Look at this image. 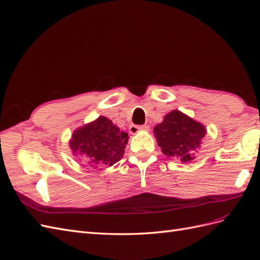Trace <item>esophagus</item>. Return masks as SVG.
<instances>
[{
	"label": "esophagus",
	"mask_w": 260,
	"mask_h": 260,
	"mask_svg": "<svg viewBox=\"0 0 260 260\" xmlns=\"http://www.w3.org/2000/svg\"><path fill=\"white\" fill-rule=\"evenodd\" d=\"M147 130H149V125H146V124H144V125H135V124H132V125H130V128H129V131H130L131 135H137L138 132L147 131Z\"/></svg>",
	"instance_id": "esophagus-1"
}]
</instances>
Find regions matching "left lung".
<instances>
[{
    "instance_id": "8db88e82",
    "label": "left lung",
    "mask_w": 260,
    "mask_h": 260,
    "mask_svg": "<svg viewBox=\"0 0 260 260\" xmlns=\"http://www.w3.org/2000/svg\"><path fill=\"white\" fill-rule=\"evenodd\" d=\"M153 132L164 155L189 163L199 151L207 129L181 111L172 110L154 127Z\"/></svg>"
}]
</instances>
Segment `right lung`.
Here are the masks:
<instances>
[{"mask_svg":"<svg viewBox=\"0 0 260 260\" xmlns=\"http://www.w3.org/2000/svg\"><path fill=\"white\" fill-rule=\"evenodd\" d=\"M128 139L127 132L120 130L107 117L101 116L76 129L69 145L74 156L96 170L113 166L120 160Z\"/></svg>","mask_w":260,"mask_h":260,"instance_id":"1","label":"right lung"}]
</instances>
